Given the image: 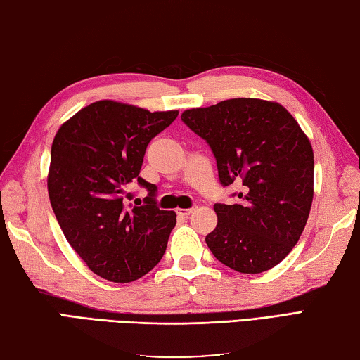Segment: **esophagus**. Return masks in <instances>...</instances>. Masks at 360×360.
Segmentation results:
<instances>
[{"label":"esophagus","instance_id":"34e87169","mask_svg":"<svg viewBox=\"0 0 360 360\" xmlns=\"http://www.w3.org/2000/svg\"><path fill=\"white\" fill-rule=\"evenodd\" d=\"M195 210V205L194 207H191V208H179L177 210V214L180 216V218H188L189 214H191Z\"/></svg>","mask_w":360,"mask_h":360}]
</instances>
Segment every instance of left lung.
<instances>
[{
    "instance_id": "obj_1",
    "label": "left lung",
    "mask_w": 360,
    "mask_h": 360,
    "mask_svg": "<svg viewBox=\"0 0 360 360\" xmlns=\"http://www.w3.org/2000/svg\"><path fill=\"white\" fill-rule=\"evenodd\" d=\"M183 124L212 148L222 186L240 203H214L218 226L207 246L244 274L274 268L300 240L314 199V150L279 103L232 98L186 110Z\"/></svg>"
}]
</instances>
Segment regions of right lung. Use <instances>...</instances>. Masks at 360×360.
<instances>
[{
  "label": "right lung",
  "instance_id": "add662e5",
  "mask_svg": "<svg viewBox=\"0 0 360 360\" xmlns=\"http://www.w3.org/2000/svg\"><path fill=\"white\" fill-rule=\"evenodd\" d=\"M179 111L150 112L96 101L59 128L51 146L49 195L70 246L97 276L127 283L146 276L166 252L175 213L160 210L157 186L139 177L146 148ZM134 182L148 189L127 204Z\"/></svg>",
  "mask_w": 360,
  "mask_h": 360
}]
</instances>
